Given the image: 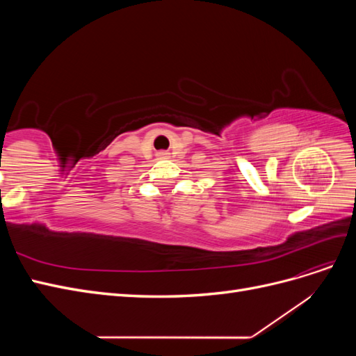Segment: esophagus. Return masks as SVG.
Returning a JSON list of instances; mask_svg holds the SVG:
<instances>
[{"label":"esophagus","mask_w":356,"mask_h":356,"mask_svg":"<svg viewBox=\"0 0 356 356\" xmlns=\"http://www.w3.org/2000/svg\"><path fill=\"white\" fill-rule=\"evenodd\" d=\"M168 154H169V153H166V152H160V153H159V157L163 159V157H168Z\"/></svg>","instance_id":"1"}]
</instances>
